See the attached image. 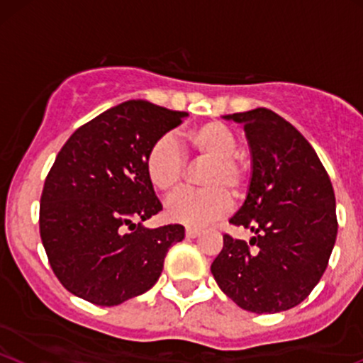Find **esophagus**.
<instances>
[{
  "mask_svg": "<svg viewBox=\"0 0 363 363\" xmlns=\"http://www.w3.org/2000/svg\"><path fill=\"white\" fill-rule=\"evenodd\" d=\"M201 235V230H198V228H186V236L188 238H196V236Z\"/></svg>",
  "mask_w": 363,
  "mask_h": 363,
  "instance_id": "34e87169",
  "label": "esophagus"
}]
</instances>
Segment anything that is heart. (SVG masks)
Here are the masks:
<instances>
[{
    "label": "heart",
    "instance_id": "1",
    "mask_svg": "<svg viewBox=\"0 0 363 363\" xmlns=\"http://www.w3.org/2000/svg\"><path fill=\"white\" fill-rule=\"evenodd\" d=\"M235 132L220 121H207L174 135H163L150 147L144 162L151 186L165 196L181 188L186 169L184 152L208 160L201 172V191H184L167 205L165 216L172 223L189 228L205 226L226 216L233 196H242L249 184V163L236 152Z\"/></svg>",
    "mask_w": 363,
    "mask_h": 363
}]
</instances>
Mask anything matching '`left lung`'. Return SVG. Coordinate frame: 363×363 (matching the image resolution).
<instances>
[{
    "instance_id": "left-lung-1",
    "label": "left lung",
    "mask_w": 363,
    "mask_h": 363,
    "mask_svg": "<svg viewBox=\"0 0 363 363\" xmlns=\"http://www.w3.org/2000/svg\"><path fill=\"white\" fill-rule=\"evenodd\" d=\"M224 120L243 125L252 156L249 193L230 223L254 236L247 243L224 235L211 272L243 310H291L310 296L333 254V182L303 133L277 113L257 108Z\"/></svg>"
}]
</instances>
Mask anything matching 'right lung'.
Returning a JSON list of instances; mask_svg holds the SVG:
<instances>
[{
    "mask_svg": "<svg viewBox=\"0 0 363 363\" xmlns=\"http://www.w3.org/2000/svg\"><path fill=\"white\" fill-rule=\"evenodd\" d=\"M186 116L140 99L121 102L79 127L59 151L41 193L40 235L71 294L116 306L158 281L184 228L143 226L162 211L144 162Z\"/></svg>",
    "mask_w": 363,
    "mask_h": 363,
    "instance_id": "1",
    "label": "right lung"
}]
</instances>
